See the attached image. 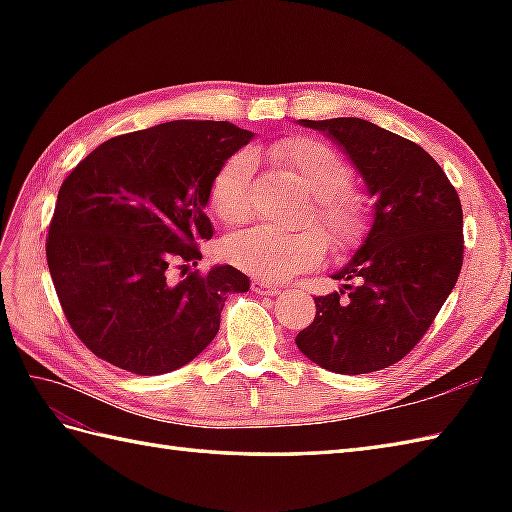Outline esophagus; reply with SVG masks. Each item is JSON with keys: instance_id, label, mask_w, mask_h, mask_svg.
Segmentation results:
<instances>
[{"instance_id": "obj_1", "label": "esophagus", "mask_w": 512, "mask_h": 512, "mask_svg": "<svg viewBox=\"0 0 512 512\" xmlns=\"http://www.w3.org/2000/svg\"><path fill=\"white\" fill-rule=\"evenodd\" d=\"M253 290L257 292V295H279L281 286L270 284V281H259V279H255V281H253Z\"/></svg>"}]
</instances>
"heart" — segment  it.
<instances>
[{
    "label": "heart",
    "mask_w": 512,
    "mask_h": 512,
    "mask_svg": "<svg viewBox=\"0 0 512 512\" xmlns=\"http://www.w3.org/2000/svg\"><path fill=\"white\" fill-rule=\"evenodd\" d=\"M264 156L273 167L308 193L312 211L306 224H314L328 242L345 250L365 231V211L356 195L347 193L352 169L332 147L312 138H290L270 145ZM253 160L246 151L228 158L211 182V209L226 224H242L253 206ZM228 262L257 279L279 281L317 266L325 255L323 237L314 228L284 233L270 226H253L224 242Z\"/></svg>",
    "instance_id": "b5f03b06"
}]
</instances>
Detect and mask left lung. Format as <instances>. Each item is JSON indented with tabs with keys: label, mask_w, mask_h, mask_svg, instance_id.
Wrapping results in <instances>:
<instances>
[{
	"label": "left lung",
	"mask_w": 512,
	"mask_h": 512,
	"mask_svg": "<svg viewBox=\"0 0 512 512\" xmlns=\"http://www.w3.org/2000/svg\"><path fill=\"white\" fill-rule=\"evenodd\" d=\"M339 147L361 176L374 213L339 292L317 297L297 334L312 363L369 374L405 358L447 301L462 268V204L447 173L420 145L363 118L299 121Z\"/></svg>",
	"instance_id": "obj_1"
}]
</instances>
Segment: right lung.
<instances>
[{"mask_svg": "<svg viewBox=\"0 0 512 512\" xmlns=\"http://www.w3.org/2000/svg\"><path fill=\"white\" fill-rule=\"evenodd\" d=\"M253 132L226 121H171L105 140L59 189L46 257L74 334L103 361L140 376L191 363L217 330L228 292L250 279L198 266L213 237L211 182Z\"/></svg>", "mask_w": 512, "mask_h": 512, "instance_id": "right-lung-1", "label": "right lung"}]
</instances>
